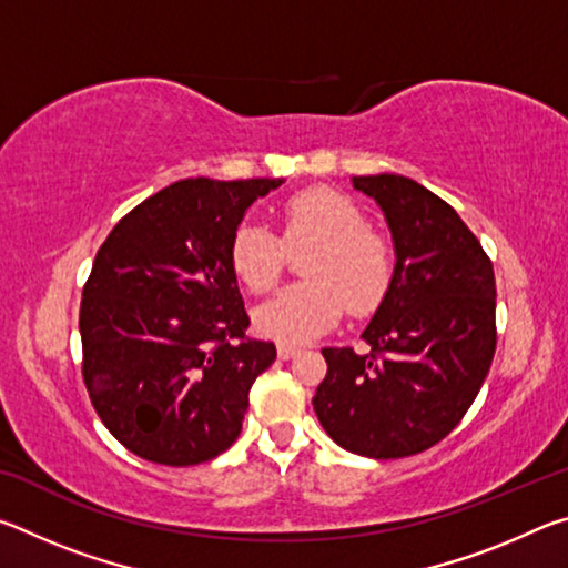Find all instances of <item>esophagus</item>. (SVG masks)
Listing matches in <instances>:
<instances>
[{"label": "esophagus", "instance_id": "34e87169", "mask_svg": "<svg viewBox=\"0 0 568 568\" xmlns=\"http://www.w3.org/2000/svg\"><path fill=\"white\" fill-rule=\"evenodd\" d=\"M297 353H301V348H295V345L277 343V358H281V361H291V358H295Z\"/></svg>", "mask_w": 568, "mask_h": 568}]
</instances>
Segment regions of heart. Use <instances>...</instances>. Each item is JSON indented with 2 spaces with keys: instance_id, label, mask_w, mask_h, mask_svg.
Instances as JSON below:
<instances>
[{
  "instance_id": "1",
  "label": "heart",
  "mask_w": 568,
  "mask_h": 568,
  "mask_svg": "<svg viewBox=\"0 0 568 568\" xmlns=\"http://www.w3.org/2000/svg\"><path fill=\"white\" fill-rule=\"evenodd\" d=\"M283 239L287 247H318L305 263L311 281L285 287L257 307V333L305 343L331 331L345 305L361 315L386 297L393 253L351 197L328 187L297 192L283 205ZM230 267L250 293H267L283 275L285 246L271 227L245 220L230 237Z\"/></svg>"
}]
</instances>
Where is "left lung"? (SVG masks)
Here are the masks:
<instances>
[{"label":"left lung","mask_w":568,"mask_h":568,"mask_svg":"<svg viewBox=\"0 0 568 568\" xmlns=\"http://www.w3.org/2000/svg\"><path fill=\"white\" fill-rule=\"evenodd\" d=\"M386 217L396 265L361 338L371 353L323 348L313 408L335 444L403 458L466 416L496 353L494 265L448 203L403 175L351 178Z\"/></svg>","instance_id":"obj_1"}]
</instances>
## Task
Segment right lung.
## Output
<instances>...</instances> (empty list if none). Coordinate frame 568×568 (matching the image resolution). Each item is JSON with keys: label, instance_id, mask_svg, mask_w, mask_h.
Segmentation results:
<instances>
[{"label": "right lung", "instance_id": "add662e5", "mask_svg": "<svg viewBox=\"0 0 568 568\" xmlns=\"http://www.w3.org/2000/svg\"><path fill=\"white\" fill-rule=\"evenodd\" d=\"M283 178H190L124 215L82 291V376L110 434L134 456L195 466L235 444L275 345L250 318L230 237Z\"/></svg>", "mask_w": 568, "mask_h": 568}]
</instances>
